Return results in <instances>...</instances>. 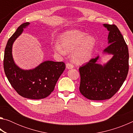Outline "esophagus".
Listing matches in <instances>:
<instances>
[{"label": "esophagus", "instance_id": "obj_1", "mask_svg": "<svg viewBox=\"0 0 133 133\" xmlns=\"http://www.w3.org/2000/svg\"><path fill=\"white\" fill-rule=\"evenodd\" d=\"M66 67L68 69H71L73 68L74 66L73 64L70 63H66Z\"/></svg>", "mask_w": 133, "mask_h": 133}]
</instances>
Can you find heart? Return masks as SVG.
I'll list each match as a JSON object with an SVG mask.
<instances>
[{"label": "heart", "mask_w": 133, "mask_h": 133, "mask_svg": "<svg viewBox=\"0 0 133 133\" xmlns=\"http://www.w3.org/2000/svg\"><path fill=\"white\" fill-rule=\"evenodd\" d=\"M60 43L61 45L55 44V50L62 55L66 54V51H73V58L78 63L88 61L91 57L96 45V40L93 37L78 30L64 33L60 38Z\"/></svg>", "instance_id": "b5f03b06"}]
</instances>
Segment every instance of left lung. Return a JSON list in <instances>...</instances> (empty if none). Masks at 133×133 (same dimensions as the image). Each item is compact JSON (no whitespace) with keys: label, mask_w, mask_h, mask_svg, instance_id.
<instances>
[{"label":"left lung","mask_w":133,"mask_h":133,"mask_svg":"<svg viewBox=\"0 0 133 133\" xmlns=\"http://www.w3.org/2000/svg\"><path fill=\"white\" fill-rule=\"evenodd\" d=\"M109 31V46L105 53L113 57L104 66L96 63L98 56L79 67L81 94L92 100L111 98L124 82L129 72V54L123 35L115 24H104Z\"/></svg>","instance_id":"1"}]
</instances>
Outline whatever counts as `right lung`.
Instances as JSON below:
<instances>
[{"mask_svg": "<svg viewBox=\"0 0 133 133\" xmlns=\"http://www.w3.org/2000/svg\"><path fill=\"white\" fill-rule=\"evenodd\" d=\"M29 24V22L22 24L8 40L4 50L3 67L9 82L20 96L38 100L47 97L53 92L66 65L63 62L46 61L34 69L23 70L15 64L12 54V44L23 28Z\"/></svg>", "mask_w": 133, "mask_h": 133, "instance_id": "obj_1", "label": "right lung"}]
</instances>
